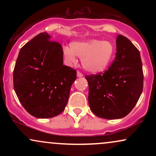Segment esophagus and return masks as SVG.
Returning a JSON list of instances; mask_svg holds the SVG:
<instances>
[{
	"label": "esophagus",
	"instance_id": "1",
	"mask_svg": "<svg viewBox=\"0 0 156 156\" xmlns=\"http://www.w3.org/2000/svg\"><path fill=\"white\" fill-rule=\"evenodd\" d=\"M77 76L79 77V78H81V77H83V74L80 72H79V71H78V72H77Z\"/></svg>",
	"mask_w": 156,
	"mask_h": 156
}]
</instances>
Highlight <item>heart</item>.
Instances as JSON below:
<instances>
[{
  "instance_id": "obj_1",
  "label": "heart",
  "mask_w": 156,
  "mask_h": 156,
  "mask_svg": "<svg viewBox=\"0 0 156 156\" xmlns=\"http://www.w3.org/2000/svg\"><path fill=\"white\" fill-rule=\"evenodd\" d=\"M114 45L108 41L89 39L82 42H73L70 47L64 46L63 55L69 63L76 64V55L82 58L83 67L88 72H103L112 61Z\"/></svg>"
}]
</instances>
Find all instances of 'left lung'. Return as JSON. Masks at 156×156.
Instances as JSON below:
<instances>
[{"mask_svg": "<svg viewBox=\"0 0 156 156\" xmlns=\"http://www.w3.org/2000/svg\"><path fill=\"white\" fill-rule=\"evenodd\" d=\"M115 59L104 73L85 76L89 105L98 117L120 119L128 115L143 90L144 75L139 50L128 38L118 35Z\"/></svg>", "mask_w": 156, "mask_h": 156, "instance_id": "left-lung-1", "label": "left lung"}]
</instances>
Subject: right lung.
<instances>
[{
    "mask_svg": "<svg viewBox=\"0 0 156 156\" xmlns=\"http://www.w3.org/2000/svg\"><path fill=\"white\" fill-rule=\"evenodd\" d=\"M76 70L63 65V50L47 32L39 34L20 51L13 73L14 89L34 117L51 118L65 108Z\"/></svg>",
    "mask_w": 156,
    "mask_h": 156,
    "instance_id": "1",
    "label": "right lung"
}]
</instances>
